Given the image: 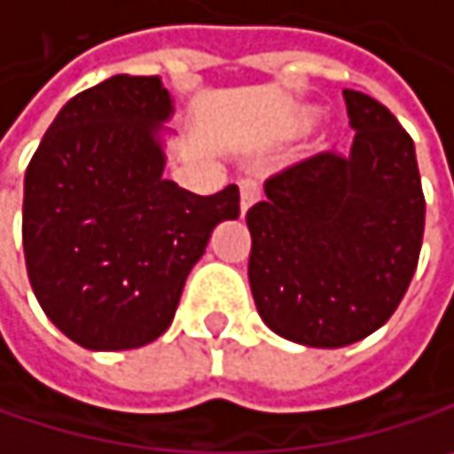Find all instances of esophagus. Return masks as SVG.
<instances>
[{
    "label": "esophagus",
    "mask_w": 454,
    "mask_h": 454,
    "mask_svg": "<svg viewBox=\"0 0 454 454\" xmlns=\"http://www.w3.org/2000/svg\"><path fill=\"white\" fill-rule=\"evenodd\" d=\"M257 202V186L252 184V182H241L239 184V213H241V218L249 213V207Z\"/></svg>",
    "instance_id": "34e87169"
}]
</instances>
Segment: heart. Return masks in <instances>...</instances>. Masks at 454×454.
<instances>
[{"label": "heart", "instance_id": "1", "mask_svg": "<svg viewBox=\"0 0 454 454\" xmlns=\"http://www.w3.org/2000/svg\"><path fill=\"white\" fill-rule=\"evenodd\" d=\"M317 119H319V108H317V106L301 104L291 111L288 124H291V129H294V132H304V129H309ZM333 150H335V137H333V135H319V137H317V143H314V153H319V155H322V153H333Z\"/></svg>", "mask_w": 454, "mask_h": 454}]
</instances>
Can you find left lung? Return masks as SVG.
<instances>
[{"label": "left lung", "mask_w": 454, "mask_h": 454, "mask_svg": "<svg viewBox=\"0 0 454 454\" xmlns=\"http://www.w3.org/2000/svg\"><path fill=\"white\" fill-rule=\"evenodd\" d=\"M348 158L317 155L278 176L247 213L249 286L270 330L343 348L380 330L419 265L427 202L408 132L380 101L343 90Z\"/></svg>", "instance_id": "obj_1"}]
</instances>
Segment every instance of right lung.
<instances>
[{"label":"right lung","mask_w":454,"mask_h":454,"mask_svg":"<svg viewBox=\"0 0 454 454\" xmlns=\"http://www.w3.org/2000/svg\"><path fill=\"white\" fill-rule=\"evenodd\" d=\"M174 98L163 80L116 74L74 96L46 129L22 194L33 294L88 350L160 338L239 189L200 197L166 179Z\"/></svg>","instance_id":"obj_1"}]
</instances>
